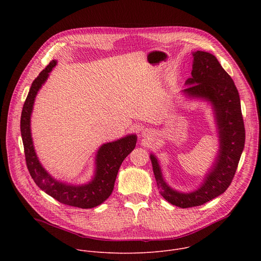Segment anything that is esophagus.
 I'll list each match as a JSON object with an SVG mask.
<instances>
[{
    "mask_svg": "<svg viewBox=\"0 0 261 261\" xmlns=\"http://www.w3.org/2000/svg\"><path fill=\"white\" fill-rule=\"evenodd\" d=\"M150 133H151L150 131H146V130H145V131L142 132V136H143V137H148V135H150Z\"/></svg>",
    "mask_w": 261,
    "mask_h": 261,
    "instance_id": "34e87169",
    "label": "esophagus"
}]
</instances>
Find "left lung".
<instances>
[{"instance_id": "obj_1", "label": "left lung", "mask_w": 261, "mask_h": 261, "mask_svg": "<svg viewBox=\"0 0 261 261\" xmlns=\"http://www.w3.org/2000/svg\"><path fill=\"white\" fill-rule=\"evenodd\" d=\"M191 77L181 94L190 100H202L212 106L219 148L215 161L199 187L190 192L177 191L164 179L154 154L150 155L160 194L169 203L181 208L201 205L224 193L234 176L245 146V127L240 95L232 79L217 58L206 51H193Z\"/></svg>"}]
</instances>
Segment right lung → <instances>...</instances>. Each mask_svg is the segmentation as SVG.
I'll return each instance as SVG.
<instances>
[{
  "mask_svg": "<svg viewBox=\"0 0 261 261\" xmlns=\"http://www.w3.org/2000/svg\"><path fill=\"white\" fill-rule=\"evenodd\" d=\"M56 65L57 60H53L33 82L22 107L20 132L27 166L36 185L56 200L71 206L92 208L103 203L113 193L121 164L134 150L137 136L136 134H129L115 141L103 143L96 153L94 174L88 182L82 185L64 182L49 174L35 151L31 132V117L35 98Z\"/></svg>",
  "mask_w": 261,
  "mask_h": 261,
  "instance_id": "1",
  "label": "right lung"
}]
</instances>
